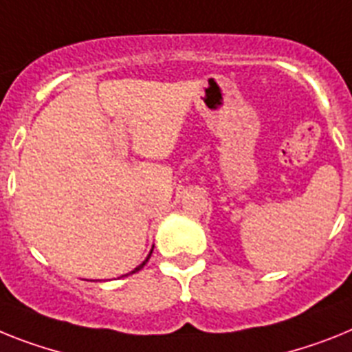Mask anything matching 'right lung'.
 I'll return each instance as SVG.
<instances>
[{"label": "right lung", "instance_id": "add662e5", "mask_svg": "<svg viewBox=\"0 0 352 352\" xmlns=\"http://www.w3.org/2000/svg\"><path fill=\"white\" fill-rule=\"evenodd\" d=\"M150 254H152V252H150ZM150 254H148V258H146V259H144V261H143V263H141V265H140V267H138V268H134V270H132V272H131V274H134V272H138V270H141V268H143V267H144V265H146V261H148V259H150Z\"/></svg>", "mask_w": 352, "mask_h": 352}]
</instances>
